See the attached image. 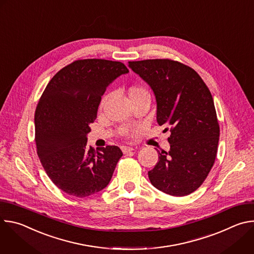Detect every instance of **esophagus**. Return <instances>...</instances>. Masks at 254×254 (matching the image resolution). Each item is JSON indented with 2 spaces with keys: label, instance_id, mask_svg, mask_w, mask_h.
I'll list each match as a JSON object with an SVG mask.
<instances>
[{
  "label": "esophagus",
  "instance_id": "34e87169",
  "mask_svg": "<svg viewBox=\"0 0 254 254\" xmlns=\"http://www.w3.org/2000/svg\"><path fill=\"white\" fill-rule=\"evenodd\" d=\"M134 149L131 148V147H122V151L124 154H127V153H130L132 152Z\"/></svg>",
  "mask_w": 254,
  "mask_h": 254
}]
</instances>
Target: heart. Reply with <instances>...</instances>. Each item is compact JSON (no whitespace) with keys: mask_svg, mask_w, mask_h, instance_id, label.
I'll return each mask as SVG.
<instances>
[{"mask_svg":"<svg viewBox=\"0 0 254 254\" xmlns=\"http://www.w3.org/2000/svg\"><path fill=\"white\" fill-rule=\"evenodd\" d=\"M138 93H149V92L147 91L146 88H143V87H141V86H133V87H131L130 90H129V95H130V94H138ZM106 99H107V96L105 95V96L101 99L100 106H102V105L105 103ZM137 128H138V127H128V126H125V127H122L120 128V132H121V134H122L123 136L128 137V136H130L132 133H134V132L137 130Z\"/></svg>","mask_w":254,"mask_h":254,"instance_id":"b5f03b06","label":"heart"}]
</instances>
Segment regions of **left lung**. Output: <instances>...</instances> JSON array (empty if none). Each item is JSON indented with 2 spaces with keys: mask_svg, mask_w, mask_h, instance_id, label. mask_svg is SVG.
<instances>
[{
  "mask_svg": "<svg viewBox=\"0 0 254 254\" xmlns=\"http://www.w3.org/2000/svg\"><path fill=\"white\" fill-rule=\"evenodd\" d=\"M128 66L152 87L157 122L171 131L170 151L159 152L149 172L151 183L172 196L189 195L203 184L218 148L220 127L211 92L193 68L175 60L129 61Z\"/></svg>",
  "mask_w": 254,
  "mask_h": 254,
  "instance_id": "1",
  "label": "left lung"
}]
</instances>
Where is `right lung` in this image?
I'll return each instance as SVG.
<instances>
[{"mask_svg": "<svg viewBox=\"0 0 254 254\" xmlns=\"http://www.w3.org/2000/svg\"><path fill=\"white\" fill-rule=\"evenodd\" d=\"M119 61L81 59L52 77L35 112V142L52 182L68 195L87 197L104 189L123 152L117 146L87 147L97 108L106 87L127 73Z\"/></svg>", "mask_w": 254, "mask_h": 254, "instance_id": "1", "label": "right lung"}]
</instances>
